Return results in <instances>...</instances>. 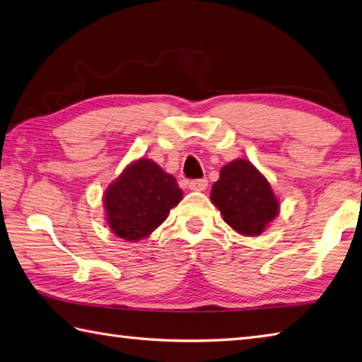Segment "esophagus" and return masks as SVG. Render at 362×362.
Returning <instances> with one entry per match:
<instances>
[{
	"label": "esophagus",
	"instance_id": "obj_1",
	"mask_svg": "<svg viewBox=\"0 0 362 362\" xmlns=\"http://www.w3.org/2000/svg\"><path fill=\"white\" fill-rule=\"evenodd\" d=\"M188 188L193 189V192H204L207 188V180L206 179H198V180H192L188 183Z\"/></svg>",
	"mask_w": 362,
	"mask_h": 362
}]
</instances>
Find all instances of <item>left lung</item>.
Listing matches in <instances>:
<instances>
[{
	"mask_svg": "<svg viewBox=\"0 0 362 362\" xmlns=\"http://www.w3.org/2000/svg\"><path fill=\"white\" fill-rule=\"evenodd\" d=\"M210 201L220 210L223 220L247 238L264 233L280 212V202L266 175L244 158L221 168Z\"/></svg>",
	"mask_w": 362,
	"mask_h": 362,
	"instance_id": "left-lung-1",
	"label": "left lung"
}]
</instances>
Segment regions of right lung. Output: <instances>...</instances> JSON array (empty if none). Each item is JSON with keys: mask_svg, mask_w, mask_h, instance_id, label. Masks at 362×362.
<instances>
[{"mask_svg": "<svg viewBox=\"0 0 362 362\" xmlns=\"http://www.w3.org/2000/svg\"><path fill=\"white\" fill-rule=\"evenodd\" d=\"M182 198L174 175L150 158L134 160L104 192L106 223L117 238L141 240L168 218Z\"/></svg>", "mask_w": 362, "mask_h": 362, "instance_id": "right-lung-1", "label": "right lung"}]
</instances>
